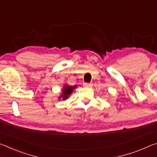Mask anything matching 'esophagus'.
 Wrapping results in <instances>:
<instances>
[{
    "label": "esophagus",
    "mask_w": 157,
    "mask_h": 157,
    "mask_svg": "<svg viewBox=\"0 0 157 157\" xmlns=\"http://www.w3.org/2000/svg\"><path fill=\"white\" fill-rule=\"evenodd\" d=\"M83 85L85 87H91L93 86V83H84Z\"/></svg>",
    "instance_id": "34e87169"
}]
</instances>
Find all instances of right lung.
<instances>
[{"instance_id": "obj_1", "label": "right lung", "mask_w": 157, "mask_h": 157, "mask_svg": "<svg viewBox=\"0 0 157 157\" xmlns=\"http://www.w3.org/2000/svg\"><path fill=\"white\" fill-rule=\"evenodd\" d=\"M76 86H68V85L66 84L63 86V88L62 89V94H61L60 96L59 97V100H65L67 99V98L70 96L71 94H72L73 91H74V89L76 88Z\"/></svg>"}]
</instances>
